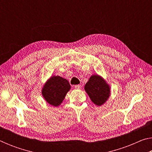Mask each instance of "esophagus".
Instances as JSON below:
<instances>
[{"instance_id":"1","label":"esophagus","mask_w":152,"mask_h":152,"mask_svg":"<svg viewBox=\"0 0 152 152\" xmlns=\"http://www.w3.org/2000/svg\"><path fill=\"white\" fill-rule=\"evenodd\" d=\"M74 88L76 89H80L81 88V85H80V84H78V85H75L74 86Z\"/></svg>"}]
</instances>
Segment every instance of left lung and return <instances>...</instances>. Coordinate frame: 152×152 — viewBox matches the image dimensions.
<instances>
[{
  "label": "left lung",
  "mask_w": 152,
  "mask_h": 152,
  "mask_svg": "<svg viewBox=\"0 0 152 152\" xmlns=\"http://www.w3.org/2000/svg\"><path fill=\"white\" fill-rule=\"evenodd\" d=\"M84 90L90 99L97 106H102L110 96V87L102 76L92 75L85 84Z\"/></svg>",
  "instance_id": "8db88e82"
}]
</instances>
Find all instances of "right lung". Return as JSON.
Here are the masks:
<instances>
[{
  "instance_id": "right-lung-1",
  "label": "right lung",
  "mask_w": 152,
  "mask_h": 152,
  "mask_svg": "<svg viewBox=\"0 0 152 152\" xmlns=\"http://www.w3.org/2000/svg\"><path fill=\"white\" fill-rule=\"evenodd\" d=\"M71 86L66 79L60 76H51L42 87V94L49 104L58 107L65 99Z\"/></svg>"
}]
</instances>
